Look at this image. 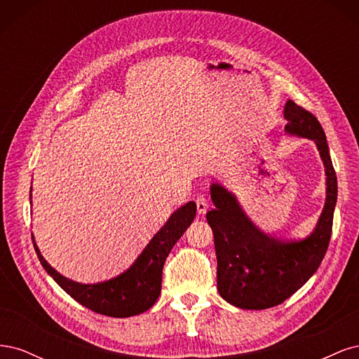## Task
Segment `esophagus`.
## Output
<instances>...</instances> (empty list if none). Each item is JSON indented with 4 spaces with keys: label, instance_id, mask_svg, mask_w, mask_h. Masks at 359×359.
I'll list each match as a JSON object with an SVG mask.
<instances>
[{
    "label": "esophagus",
    "instance_id": "1",
    "mask_svg": "<svg viewBox=\"0 0 359 359\" xmlns=\"http://www.w3.org/2000/svg\"><path fill=\"white\" fill-rule=\"evenodd\" d=\"M196 208L199 214H205L206 210H208V201H206L203 196H198L196 199Z\"/></svg>",
    "mask_w": 359,
    "mask_h": 359
}]
</instances>
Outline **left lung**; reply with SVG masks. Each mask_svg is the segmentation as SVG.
<instances>
[{"mask_svg": "<svg viewBox=\"0 0 359 359\" xmlns=\"http://www.w3.org/2000/svg\"><path fill=\"white\" fill-rule=\"evenodd\" d=\"M290 136L311 139L325 166L327 198L313 232L302 240L281 241L268 236L248 219L236 196L222 184H211L215 208L206 212L214 233L217 289L220 297L244 310L278 306L316 273L331 240L337 203V177L320 123L292 100L285 104Z\"/></svg>", "mask_w": 359, "mask_h": 359, "instance_id": "left-lung-1", "label": "left lung"}]
</instances>
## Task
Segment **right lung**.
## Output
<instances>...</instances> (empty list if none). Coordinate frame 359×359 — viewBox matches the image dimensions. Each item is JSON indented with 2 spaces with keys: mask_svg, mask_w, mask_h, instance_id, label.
<instances>
[{
  "mask_svg": "<svg viewBox=\"0 0 359 359\" xmlns=\"http://www.w3.org/2000/svg\"><path fill=\"white\" fill-rule=\"evenodd\" d=\"M31 191L32 189L29 190V199ZM194 215H196V203L193 201L180 206L161 226V229L151 238L144 252L137 256L130 268L119 276L99 281V283H78L61 276L41 256L34 241V235H32V244L46 273L73 299L104 316L130 318L147 311L156 304L161 292V273L165 260L173 245L194 220Z\"/></svg>",
  "mask_w": 359,
  "mask_h": 359,
  "instance_id": "add662e5",
  "label": "right lung"
}]
</instances>
